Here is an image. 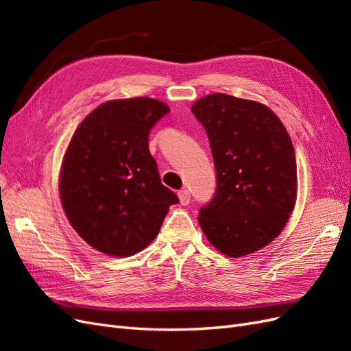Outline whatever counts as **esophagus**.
I'll return each instance as SVG.
<instances>
[{"instance_id": "34e87169", "label": "esophagus", "mask_w": 351, "mask_h": 351, "mask_svg": "<svg viewBox=\"0 0 351 351\" xmlns=\"http://www.w3.org/2000/svg\"><path fill=\"white\" fill-rule=\"evenodd\" d=\"M178 197H180V204H182V205H189L190 204V199H192V197H190V192H189V190H180V192H178Z\"/></svg>"}]
</instances>
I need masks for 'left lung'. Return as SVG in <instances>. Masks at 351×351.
<instances>
[{
    "instance_id": "obj_1",
    "label": "left lung",
    "mask_w": 351,
    "mask_h": 351,
    "mask_svg": "<svg viewBox=\"0 0 351 351\" xmlns=\"http://www.w3.org/2000/svg\"><path fill=\"white\" fill-rule=\"evenodd\" d=\"M192 112L206 130L217 171L215 195L199 210L206 239L227 256L267 246L294 208L297 167L289 133L268 107L212 93Z\"/></svg>"
}]
</instances>
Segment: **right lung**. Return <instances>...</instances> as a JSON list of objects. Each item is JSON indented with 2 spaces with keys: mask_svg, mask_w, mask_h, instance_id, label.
Listing matches in <instances>:
<instances>
[{
  "mask_svg": "<svg viewBox=\"0 0 351 351\" xmlns=\"http://www.w3.org/2000/svg\"><path fill=\"white\" fill-rule=\"evenodd\" d=\"M169 112L161 101L105 102L73 134L60 196L77 234L111 256H132L159 232L177 195L161 183L149 152L152 127Z\"/></svg>",
  "mask_w": 351,
  "mask_h": 351,
  "instance_id": "add662e5",
  "label": "right lung"
}]
</instances>
